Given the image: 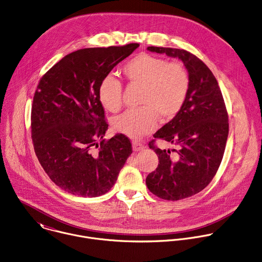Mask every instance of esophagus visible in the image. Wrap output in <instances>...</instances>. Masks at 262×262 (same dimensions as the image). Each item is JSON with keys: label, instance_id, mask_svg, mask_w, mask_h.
<instances>
[{"label": "esophagus", "instance_id": "obj_1", "mask_svg": "<svg viewBox=\"0 0 262 262\" xmlns=\"http://www.w3.org/2000/svg\"><path fill=\"white\" fill-rule=\"evenodd\" d=\"M144 148H145V146H144L142 143L137 142V141L133 142V150H134L135 152H139V151L143 150Z\"/></svg>", "mask_w": 262, "mask_h": 262}]
</instances>
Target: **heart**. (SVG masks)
Here are the masks:
<instances>
[{"mask_svg":"<svg viewBox=\"0 0 262 262\" xmlns=\"http://www.w3.org/2000/svg\"><path fill=\"white\" fill-rule=\"evenodd\" d=\"M123 73L132 83L142 85L140 105L128 109L113 121L116 132L132 139H140L157 126V117L163 121L172 119L182 109L189 91V76L178 63L162 58L139 54L123 66ZM122 86L112 74L104 76L98 86L101 105L112 112L122 103Z\"/></svg>","mask_w":262,"mask_h":262,"instance_id":"1","label":"heart"}]
</instances>
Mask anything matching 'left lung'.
<instances>
[{"label":"left lung","instance_id":"1","mask_svg":"<svg viewBox=\"0 0 262 262\" xmlns=\"http://www.w3.org/2000/svg\"><path fill=\"white\" fill-rule=\"evenodd\" d=\"M148 51L179 58L189 76L187 99L180 112L154 134L178 146L161 150L150 142L159 159L158 167L148 174L146 185L159 198L177 201L191 197L208 186L225 153L229 117L217 80L195 55L173 48L148 47Z\"/></svg>","mask_w":262,"mask_h":262}]
</instances>
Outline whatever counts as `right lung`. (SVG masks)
Returning a JSON list of instances; mask_svg holds the SVG:
<instances>
[{"mask_svg":"<svg viewBox=\"0 0 262 262\" xmlns=\"http://www.w3.org/2000/svg\"><path fill=\"white\" fill-rule=\"evenodd\" d=\"M139 46L77 50L39 80L31 108V138L41 167L63 191L90 198L106 194L133 153L122 134L104 140L108 124L98 86Z\"/></svg>","mask_w":262,"mask_h":262,"instance_id":"add662e5","label":"right lung"}]
</instances>
